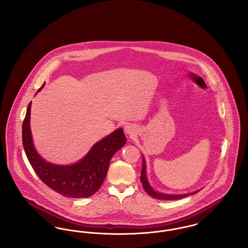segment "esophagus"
Here are the masks:
<instances>
[{
	"label": "esophagus",
	"mask_w": 248,
	"mask_h": 248,
	"mask_svg": "<svg viewBox=\"0 0 248 248\" xmlns=\"http://www.w3.org/2000/svg\"><path fill=\"white\" fill-rule=\"evenodd\" d=\"M124 130H125V132L127 133V134H129V135H132V134H134V126L133 125H131V124H127V125H125L124 126Z\"/></svg>",
	"instance_id": "34e87169"
}]
</instances>
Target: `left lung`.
I'll return each mask as SVG.
<instances>
[{
    "label": "left lung",
    "mask_w": 248,
    "mask_h": 248,
    "mask_svg": "<svg viewBox=\"0 0 248 248\" xmlns=\"http://www.w3.org/2000/svg\"><path fill=\"white\" fill-rule=\"evenodd\" d=\"M140 181H141L142 185H143V188L145 189V191L154 199H158V200H165V201H171V200H177V199H181V198H184V197H187L189 195H192L196 192H198L199 190L195 191V192H191V193H188V194H177V195H172V194H164V193H160V192H157L155 191L151 185L149 184L148 182V179H147V176H146V162H145V159L144 157H142V169H141V175H140Z\"/></svg>",
    "instance_id": "8db88e82"
}]
</instances>
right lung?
Listing matches in <instances>:
<instances>
[{"label":"right lung","mask_w":248,"mask_h":248,"mask_svg":"<svg viewBox=\"0 0 248 248\" xmlns=\"http://www.w3.org/2000/svg\"><path fill=\"white\" fill-rule=\"evenodd\" d=\"M31 108V102L28 105L23 121L22 142L28 160L36 175L50 189L63 196L70 198L92 196L100 188L106 177L111 157L126 142L124 130H115L105 139L95 143L90 152L77 164L53 165L46 162L34 149L30 128Z\"/></svg>","instance_id":"obj_1"}]
</instances>
